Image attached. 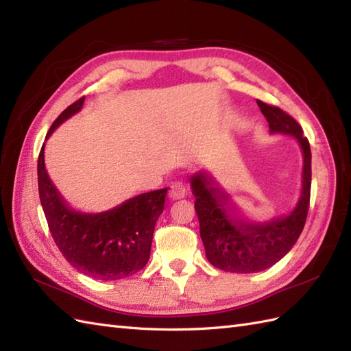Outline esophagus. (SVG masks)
<instances>
[{"label":"esophagus","instance_id":"obj_1","mask_svg":"<svg viewBox=\"0 0 351 351\" xmlns=\"http://www.w3.org/2000/svg\"><path fill=\"white\" fill-rule=\"evenodd\" d=\"M169 195L171 199H182L187 196V184L184 181H176L170 185Z\"/></svg>","mask_w":351,"mask_h":351}]
</instances>
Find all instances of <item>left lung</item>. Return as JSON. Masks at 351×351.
I'll list each match as a JSON object with an SVG mask.
<instances>
[{
    "label": "left lung",
    "mask_w": 351,
    "mask_h": 351,
    "mask_svg": "<svg viewBox=\"0 0 351 351\" xmlns=\"http://www.w3.org/2000/svg\"><path fill=\"white\" fill-rule=\"evenodd\" d=\"M270 132L289 134L303 151L302 189L295 204L264 223H249L237 217L226 196L205 171L190 178L200 238L210 263L230 273H256L270 268L293 249L308 217L311 199V147L302 126L279 107L256 99Z\"/></svg>",
    "instance_id": "8db88e82"
}]
</instances>
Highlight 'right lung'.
<instances>
[{"instance_id": "right-lung-1", "label": "right lung", "mask_w": 351, "mask_h": 351, "mask_svg": "<svg viewBox=\"0 0 351 351\" xmlns=\"http://www.w3.org/2000/svg\"><path fill=\"white\" fill-rule=\"evenodd\" d=\"M84 98L58 116L47 134L81 110ZM37 160L39 197L51 235L66 261L98 280H119L143 268L151 255L155 223L164 210L167 189L143 193L113 210L86 214L72 210L45 169V152Z\"/></svg>"}]
</instances>
